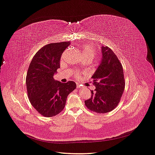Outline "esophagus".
Wrapping results in <instances>:
<instances>
[{"mask_svg":"<svg viewBox=\"0 0 155 155\" xmlns=\"http://www.w3.org/2000/svg\"><path fill=\"white\" fill-rule=\"evenodd\" d=\"M82 87V86H81L79 84H77V88H80V87Z\"/></svg>","mask_w":155,"mask_h":155,"instance_id":"obj_1","label":"esophagus"}]
</instances>
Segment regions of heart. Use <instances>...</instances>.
<instances>
[{"instance_id":"heart-1","label":"heart","mask_w":155,"mask_h":155,"mask_svg":"<svg viewBox=\"0 0 155 155\" xmlns=\"http://www.w3.org/2000/svg\"><path fill=\"white\" fill-rule=\"evenodd\" d=\"M81 52L84 58L91 59V60L97 54V51L95 48L91 45H85L82 46Z\"/></svg>"}]
</instances>
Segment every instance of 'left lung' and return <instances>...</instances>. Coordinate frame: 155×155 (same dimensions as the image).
Wrapping results in <instances>:
<instances>
[{"label": "left lung", "instance_id": "left-lung-1", "mask_svg": "<svg viewBox=\"0 0 155 155\" xmlns=\"http://www.w3.org/2000/svg\"><path fill=\"white\" fill-rule=\"evenodd\" d=\"M102 59L92 75L95 91L91 98L85 101L87 107L100 114L114 109L125 87L123 68L117 56L108 46H102Z\"/></svg>", "mask_w": 155, "mask_h": 155}]
</instances>
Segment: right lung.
I'll use <instances>...</instances> for the list:
<instances>
[{
  "instance_id": "right-lung-1",
  "label": "right lung",
  "mask_w": 155,
  "mask_h": 155,
  "mask_svg": "<svg viewBox=\"0 0 155 155\" xmlns=\"http://www.w3.org/2000/svg\"><path fill=\"white\" fill-rule=\"evenodd\" d=\"M70 41L48 44L35 54L28 70L26 83L29 100L40 114L56 116L64 109L68 95L76 88L73 81L61 83L53 78L60 67L63 51Z\"/></svg>"
}]
</instances>
